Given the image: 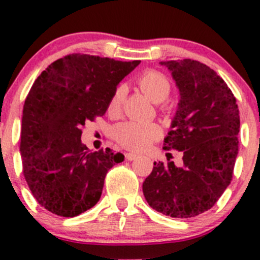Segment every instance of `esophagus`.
<instances>
[{"label": "esophagus", "mask_w": 260, "mask_h": 260, "mask_svg": "<svg viewBox=\"0 0 260 260\" xmlns=\"http://www.w3.org/2000/svg\"><path fill=\"white\" fill-rule=\"evenodd\" d=\"M124 157H125V159H127V161H133V159H135L136 157H137V154H135V153H125Z\"/></svg>", "instance_id": "esophagus-1"}]
</instances>
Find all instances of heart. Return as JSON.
Masks as SVG:
<instances>
[{
    "label": "heart",
    "instance_id": "b5f03b06",
    "mask_svg": "<svg viewBox=\"0 0 260 260\" xmlns=\"http://www.w3.org/2000/svg\"><path fill=\"white\" fill-rule=\"evenodd\" d=\"M137 85L154 103H162L171 93V83L169 78L157 70H147L137 79ZM124 86H118L112 94L108 104L111 114L119 113L124 101ZM161 137V128L156 123L125 122L114 128V138L120 146L131 151H142Z\"/></svg>",
    "mask_w": 260,
    "mask_h": 260
}]
</instances>
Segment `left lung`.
Here are the masks:
<instances>
[{
    "instance_id": "left-lung-1",
    "label": "left lung",
    "mask_w": 260,
    "mask_h": 260,
    "mask_svg": "<svg viewBox=\"0 0 260 260\" xmlns=\"http://www.w3.org/2000/svg\"><path fill=\"white\" fill-rule=\"evenodd\" d=\"M180 90L179 108L164 149L182 151V167L154 162L143 195L156 211L193 217L216 204L233 179L240 128L237 99L208 65L191 59L161 61Z\"/></svg>"
}]
</instances>
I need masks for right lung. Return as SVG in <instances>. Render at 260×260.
Wrapping results in <instances>:
<instances>
[{"label": "right lung", "mask_w": 260, "mask_h": 260, "mask_svg": "<svg viewBox=\"0 0 260 260\" xmlns=\"http://www.w3.org/2000/svg\"><path fill=\"white\" fill-rule=\"evenodd\" d=\"M140 62L70 54L32 84L23 104L20 152L28 188L48 211L74 217L99 201L107 172L124 156L111 148L89 152L81 129L104 115L119 81Z\"/></svg>", "instance_id": "obj_1"}]
</instances>
